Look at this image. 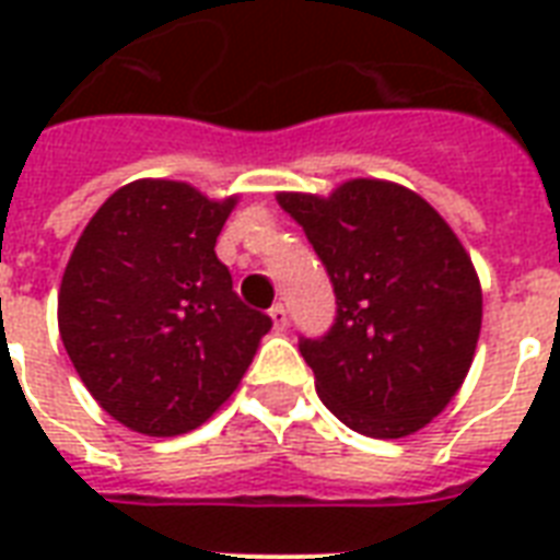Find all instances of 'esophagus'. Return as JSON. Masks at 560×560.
<instances>
[{
    "instance_id": "1",
    "label": "esophagus",
    "mask_w": 560,
    "mask_h": 560,
    "mask_svg": "<svg viewBox=\"0 0 560 560\" xmlns=\"http://www.w3.org/2000/svg\"><path fill=\"white\" fill-rule=\"evenodd\" d=\"M268 315H271V320H275V329H280V332H283L285 324H289V312H285L283 303H275V306L268 310Z\"/></svg>"
}]
</instances>
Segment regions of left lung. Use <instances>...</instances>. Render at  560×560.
I'll return each mask as SVG.
<instances>
[{"instance_id":"obj_1","label":"left lung","mask_w":560,"mask_h":560,"mask_svg":"<svg viewBox=\"0 0 560 560\" xmlns=\"http://www.w3.org/2000/svg\"><path fill=\"white\" fill-rule=\"evenodd\" d=\"M327 268L336 324L301 339L315 392L345 427L406 438L465 383L482 329V285L453 228L418 192L353 177L327 198L280 192Z\"/></svg>"}]
</instances>
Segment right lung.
<instances>
[{
  "label": "right lung",
  "mask_w": 560,
  "mask_h": 560,
  "mask_svg": "<svg viewBox=\"0 0 560 560\" xmlns=\"http://www.w3.org/2000/svg\"><path fill=\"white\" fill-rule=\"evenodd\" d=\"M236 195L184 180L116 189L75 242L58 292L60 341L81 383L122 427L184 435L245 376L271 318L233 292L215 257Z\"/></svg>",
  "instance_id": "add662e5"
}]
</instances>
